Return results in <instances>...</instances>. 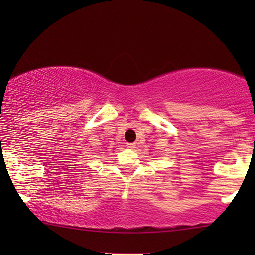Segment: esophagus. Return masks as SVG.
Instances as JSON below:
<instances>
[{
	"instance_id": "esophagus-1",
	"label": "esophagus",
	"mask_w": 255,
	"mask_h": 255,
	"mask_svg": "<svg viewBox=\"0 0 255 255\" xmlns=\"http://www.w3.org/2000/svg\"><path fill=\"white\" fill-rule=\"evenodd\" d=\"M127 147L130 149H133V148H135V144L134 142H130V144H127Z\"/></svg>"
}]
</instances>
